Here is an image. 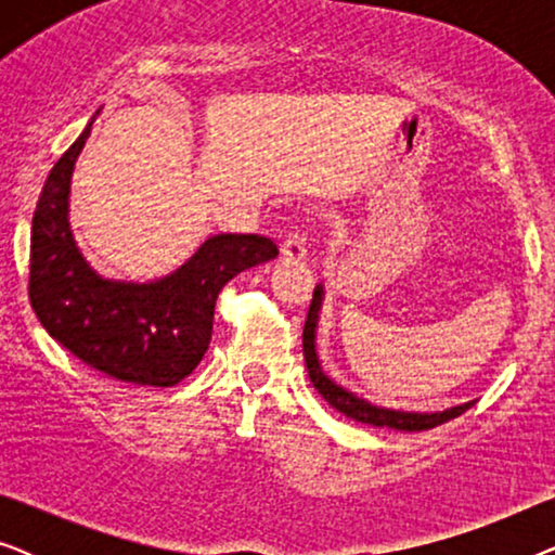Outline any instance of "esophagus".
<instances>
[{
	"instance_id": "34e87169",
	"label": "esophagus",
	"mask_w": 555,
	"mask_h": 555,
	"mask_svg": "<svg viewBox=\"0 0 555 555\" xmlns=\"http://www.w3.org/2000/svg\"><path fill=\"white\" fill-rule=\"evenodd\" d=\"M280 255L285 260H302L308 255V237L302 232H291L285 237L283 245H280Z\"/></svg>"
}]
</instances>
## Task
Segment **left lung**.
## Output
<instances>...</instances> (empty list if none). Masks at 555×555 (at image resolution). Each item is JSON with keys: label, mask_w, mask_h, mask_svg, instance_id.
<instances>
[{"label": "left lung", "mask_w": 555, "mask_h": 555, "mask_svg": "<svg viewBox=\"0 0 555 555\" xmlns=\"http://www.w3.org/2000/svg\"><path fill=\"white\" fill-rule=\"evenodd\" d=\"M321 302H323V285H315L313 291V300H310L308 308V318H306V328H302V356H306V366H308V376L318 393L328 401L333 409H338L340 414L351 416V420L361 422V424H371V427H386V429H399V431H424L431 427H439V424L454 420V416L465 414L475 401H465V404L444 409V412H399V409H386V406H376L371 401L356 397L353 391L344 389V386L333 382V378L325 376V371L321 369V361H318V351H315V328H318V313H321Z\"/></svg>", "instance_id": "1"}]
</instances>
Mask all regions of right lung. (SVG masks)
<instances>
[{
    "label": "right lung",
    "mask_w": 555,
    "mask_h": 555,
    "mask_svg": "<svg viewBox=\"0 0 555 555\" xmlns=\"http://www.w3.org/2000/svg\"><path fill=\"white\" fill-rule=\"evenodd\" d=\"M90 128L93 120L52 166L37 202L29 302L44 331L90 369L126 384L173 386L207 353L219 291L242 270L275 260L278 245L260 234H215L151 283L98 275L67 222L73 169Z\"/></svg>",
    "instance_id": "1"
}]
</instances>
